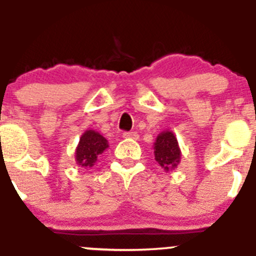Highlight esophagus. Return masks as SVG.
Instances as JSON below:
<instances>
[{
  "label": "esophagus",
  "mask_w": 256,
  "mask_h": 256,
  "mask_svg": "<svg viewBox=\"0 0 256 256\" xmlns=\"http://www.w3.org/2000/svg\"><path fill=\"white\" fill-rule=\"evenodd\" d=\"M122 136L125 138H131V140H138V135L136 132H124Z\"/></svg>",
  "instance_id": "34e87169"
}]
</instances>
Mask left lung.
I'll return each mask as SVG.
<instances>
[{
    "label": "left lung",
    "instance_id": "obj_1",
    "mask_svg": "<svg viewBox=\"0 0 256 256\" xmlns=\"http://www.w3.org/2000/svg\"><path fill=\"white\" fill-rule=\"evenodd\" d=\"M154 160L164 171L174 170L180 164V150L176 135L172 131H164L156 138L154 146Z\"/></svg>",
    "mask_w": 256,
    "mask_h": 256
}]
</instances>
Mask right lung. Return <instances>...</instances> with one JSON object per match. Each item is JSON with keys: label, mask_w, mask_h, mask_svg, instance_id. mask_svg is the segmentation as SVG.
Instances as JSON below:
<instances>
[{"label": "right lung", "mask_w": 256, "mask_h": 256, "mask_svg": "<svg viewBox=\"0 0 256 256\" xmlns=\"http://www.w3.org/2000/svg\"><path fill=\"white\" fill-rule=\"evenodd\" d=\"M109 147L108 140L94 130H86L80 138L78 147L76 150V164L82 168H90L98 161L102 154Z\"/></svg>", "instance_id": "add662e5"}]
</instances>
